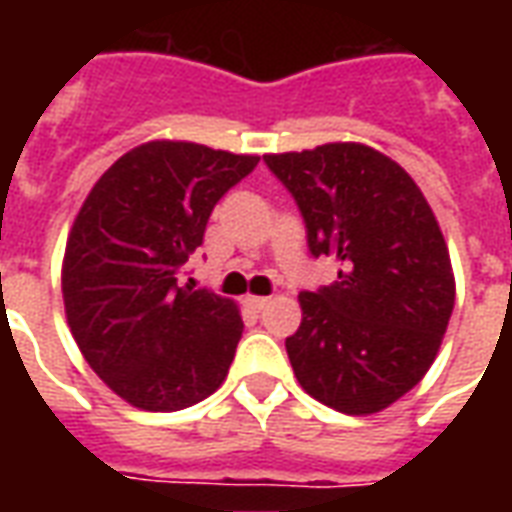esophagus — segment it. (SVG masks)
I'll list each match as a JSON object with an SVG mask.
<instances>
[{
	"label": "esophagus",
	"mask_w": 512,
	"mask_h": 512,
	"mask_svg": "<svg viewBox=\"0 0 512 512\" xmlns=\"http://www.w3.org/2000/svg\"><path fill=\"white\" fill-rule=\"evenodd\" d=\"M268 296H246V307H252L255 312L260 310H266V304H268Z\"/></svg>",
	"instance_id": "esophagus-1"
}]
</instances>
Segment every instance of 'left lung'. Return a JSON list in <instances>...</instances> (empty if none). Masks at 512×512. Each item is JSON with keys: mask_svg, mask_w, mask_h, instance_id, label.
<instances>
[{"mask_svg": "<svg viewBox=\"0 0 512 512\" xmlns=\"http://www.w3.org/2000/svg\"><path fill=\"white\" fill-rule=\"evenodd\" d=\"M293 194L315 257L337 282L299 296L285 340L304 392L343 414H376L422 381L455 304L450 252L406 169L373 147L332 142L263 156Z\"/></svg>", "mask_w": 512, "mask_h": 512, "instance_id": "obj_1", "label": "left lung"}]
</instances>
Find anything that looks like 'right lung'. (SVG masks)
<instances>
[{
  "label": "right lung",
  "mask_w": 512,
  "mask_h": 512,
  "mask_svg": "<svg viewBox=\"0 0 512 512\" xmlns=\"http://www.w3.org/2000/svg\"><path fill=\"white\" fill-rule=\"evenodd\" d=\"M257 156L147 142L98 178L68 235L62 299L79 351L112 392L180 411L222 386L244 321L230 299L180 285L216 202Z\"/></svg>",
  "instance_id": "right-lung-1"
}]
</instances>
